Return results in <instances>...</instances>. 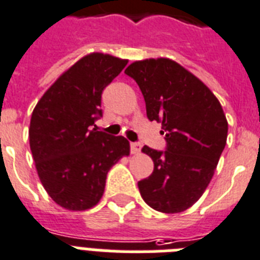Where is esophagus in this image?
<instances>
[{
	"label": "esophagus",
	"mask_w": 260,
	"mask_h": 260,
	"mask_svg": "<svg viewBox=\"0 0 260 260\" xmlns=\"http://www.w3.org/2000/svg\"><path fill=\"white\" fill-rule=\"evenodd\" d=\"M141 148L142 145L138 143V142H132V143H130V151H132V154H139V152H141Z\"/></svg>",
	"instance_id": "obj_1"
}]
</instances>
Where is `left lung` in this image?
Segmentation results:
<instances>
[{"label": "left lung", "instance_id": "1", "mask_svg": "<svg viewBox=\"0 0 260 260\" xmlns=\"http://www.w3.org/2000/svg\"><path fill=\"white\" fill-rule=\"evenodd\" d=\"M125 73L138 84L150 121L161 123L166 151L145 146L154 171L138 181L142 199L161 213L193 205L212 180L228 138L217 97L201 80L170 59L134 61Z\"/></svg>", "mask_w": 260, "mask_h": 260}]
</instances>
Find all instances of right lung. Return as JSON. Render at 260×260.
Wrapping results in <instances>:
<instances>
[{
  "mask_svg": "<svg viewBox=\"0 0 260 260\" xmlns=\"http://www.w3.org/2000/svg\"><path fill=\"white\" fill-rule=\"evenodd\" d=\"M126 64L112 55H86L48 88L31 115L28 138L38 175L66 209L96 205L109 170L130 154L127 139L97 132L94 125L103 117L104 89Z\"/></svg>",
  "mask_w": 260,
  "mask_h": 260,
  "instance_id": "add662e5",
  "label": "right lung"
}]
</instances>
